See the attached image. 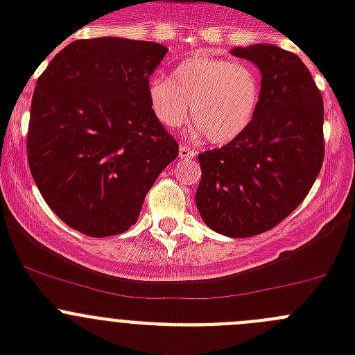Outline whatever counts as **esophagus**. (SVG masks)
I'll return each mask as SVG.
<instances>
[{
    "label": "esophagus",
    "mask_w": 355,
    "mask_h": 355,
    "mask_svg": "<svg viewBox=\"0 0 355 355\" xmlns=\"http://www.w3.org/2000/svg\"><path fill=\"white\" fill-rule=\"evenodd\" d=\"M196 155H197L196 149H192V147H188V146H181L180 147V158L188 159V158H193Z\"/></svg>",
    "instance_id": "1"
}]
</instances>
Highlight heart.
Wrapping results in <instances>:
<instances>
[{
    "mask_svg": "<svg viewBox=\"0 0 355 355\" xmlns=\"http://www.w3.org/2000/svg\"><path fill=\"white\" fill-rule=\"evenodd\" d=\"M259 96V80L249 65L205 55L181 60L171 78L156 74L147 81L149 108L162 126H183L192 105L197 131L218 146L238 139L250 126Z\"/></svg>",
    "mask_w": 355,
    "mask_h": 355,
    "instance_id": "obj_1",
    "label": "heart"
}]
</instances>
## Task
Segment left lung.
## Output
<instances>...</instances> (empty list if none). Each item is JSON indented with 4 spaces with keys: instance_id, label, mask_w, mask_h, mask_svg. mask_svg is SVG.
I'll use <instances>...</instances> for the list:
<instances>
[{
    "instance_id": "obj_1",
    "label": "left lung",
    "mask_w": 355,
    "mask_h": 355,
    "mask_svg": "<svg viewBox=\"0 0 355 355\" xmlns=\"http://www.w3.org/2000/svg\"><path fill=\"white\" fill-rule=\"evenodd\" d=\"M261 72L256 117L238 139L199 155L196 205L209 229L249 238L306 199L324 162V101L299 56L274 44L231 49Z\"/></svg>"
}]
</instances>
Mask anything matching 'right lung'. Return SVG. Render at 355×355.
<instances>
[{"instance_id": "add662e5", "label": "right lung", "mask_w": 355, "mask_h": 355, "mask_svg": "<svg viewBox=\"0 0 355 355\" xmlns=\"http://www.w3.org/2000/svg\"><path fill=\"white\" fill-rule=\"evenodd\" d=\"M167 51L121 37L74 40L37 80L26 142L31 175L49 208L87 236L128 231L178 158V142L147 101V81Z\"/></svg>"}]
</instances>
